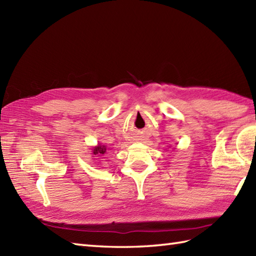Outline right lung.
<instances>
[{
	"instance_id": "obj_1",
	"label": "right lung",
	"mask_w": 256,
	"mask_h": 256,
	"mask_svg": "<svg viewBox=\"0 0 256 256\" xmlns=\"http://www.w3.org/2000/svg\"><path fill=\"white\" fill-rule=\"evenodd\" d=\"M106 152V148L104 145H98L94 148V155H103Z\"/></svg>"
}]
</instances>
